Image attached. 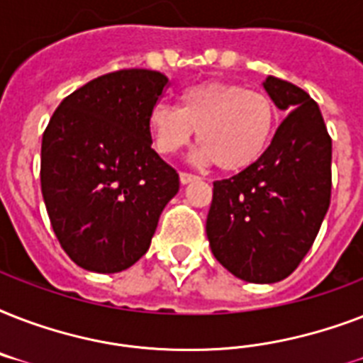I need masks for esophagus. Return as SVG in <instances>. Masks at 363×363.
Segmentation results:
<instances>
[{
    "mask_svg": "<svg viewBox=\"0 0 363 363\" xmlns=\"http://www.w3.org/2000/svg\"><path fill=\"white\" fill-rule=\"evenodd\" d=\"M181 182L182 184H188V182H192V181H198L199 177L198 175H194V173H188V171H181Z\"/></svg>",
    "mask_w": 363,
    "mask_h": 363,
    "instance_id": "1",
    "label": "esophagus"
}]
</instances>
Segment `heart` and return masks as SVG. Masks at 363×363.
Here are the masks:
<instances>
[{
  "instance_id": "1",
  "label": "heart",
  "mask_w": 363,
  "mask_h": 363,
  "mask_svg": "<svg viewBox=\"0 0 363 363\" xmlns=\"http://www.w3.org/2000/svg\"><path fill=\"white\" fill-rule=\"evenodd\" d=\"M279 111L269 94L239 82H203L188 88L179 109L156 105L148 131L160 154L179 152L198 130L199 158L239 173L264 158L275 135Z\"/></svg>"
}]
</instances>
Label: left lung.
<instances>
[{
  "mask_svg": "<svg viewBox=\"0 0 363 363\" xmlns=\"http://www.w3.org/2000/svg\"><path fill=\"white\" fill-rule=\"evenodd\" d=\"M286 113L258 164L213 182L207 238L232 275L269 284L286 279L309 252L332 198V137L318 105L292 82L267 77Z\"/></svg>",
  "mask_w": 363,
  "mask_h": 363,
  "instance_id": "obj_1",
  "label": "left lung"
}]
</instances>
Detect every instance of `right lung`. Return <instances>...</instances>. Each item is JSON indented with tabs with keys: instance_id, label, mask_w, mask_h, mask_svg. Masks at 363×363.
I'll return each mask as SVG.
<instances>
[{
	"instance_id": "add662e5",
	"label": "right lung",
	"mask_w": 363,
	"mask_h": 363,
	"mask_svg": "<svg viewBox=\"0 0 363 363\" xmlns=\"http://www.w3.org/2000/svg\"><path fill=\"white\" fill-rule=\"evenodd\" d=\"M167 77L121 69L58 105L41 145V192L60 245L77 265L118 273L150 247L179 192V173L154 150L148 113Z\"/></svg>"
}]
</instances>
